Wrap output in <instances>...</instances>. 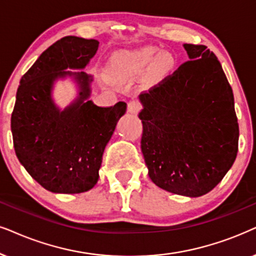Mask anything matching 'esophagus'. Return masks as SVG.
Instances as JSON below:
<instances>
[{
  "label": "esophagus",
  "instance_id": "1",
  "mask_svg": "<svg viewBox=\"0 0 256 256\" xmlns=\"http://www.w3.org/2000/svg\"><path fill=\"white\" fill-rule=\"evenodd\" d=\"M141 110V104H138V101H135V100H132L128 104V112H130V114H138V112Z\"/></svg>",
  "mask_w": 256,
  "mask_h": 256
}]
</instances>
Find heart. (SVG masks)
I'll list each match as a JSON object with an SVG mask.
<instances>
[{
    "label": "heart",
    "instance_id": "1",
    "mask_svg": "<svg viewBox=\"0 0 256 256\" xmlns=\"http://www.w3.org/2000/svg\"><path fill=\"white\" fill-rule=\"evenodd\" d=\"M174 67L175 58L170 52H158L156 48H144L116 60L110 68V76L118 81H124L150 68L152 78H160Z\"/></svg>",
    "mask_w": 256,
    "mask_h": 256
}]
</instances>
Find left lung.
<instances>
[{
	"label": "left lung",
	"mask_w": 256,
	"mask_h": 256,
	"mask_svg": "<svg viewBox=\"0 0 256 256\" xmlns=\"http://www.w3.org/2000/svg\"><path fill=\"white\" fill-rule=\"evenodd\" d=\"M184 47L189 61L140 94L141 150L158 187L198 198L233 166L238 124L233 90L214 52L201 44Z\"/></svg>",
	"instance_id": "left-lung-1"
}]
</instances>
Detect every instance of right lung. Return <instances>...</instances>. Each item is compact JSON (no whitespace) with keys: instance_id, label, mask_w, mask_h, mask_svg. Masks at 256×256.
<instances>
[{"instance_id":"add662e5","label":"right lung","mask_w":256,"mask_h":256,"mask_svg":"<svg viewBox=\"0 0 256 256\" xmlns=\"http://www.w3.org/2000/svg\"><path fill=\"white\" fill-rule=\"evenodd\" d=\"M98 48V41L66 36L40 55L22 76L12 114L16 156L30 176L52 193L76 194L98 180L102 155L127 104L98 107L88 98L92 78L84 69ZM72 76L79 98L60 111L51 98L54 81Z\"/></svg>"}]
</instances>
